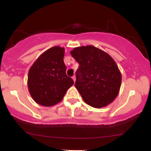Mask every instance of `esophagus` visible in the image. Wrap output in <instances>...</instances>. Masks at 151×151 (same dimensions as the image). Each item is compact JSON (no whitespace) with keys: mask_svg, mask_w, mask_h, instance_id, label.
<instances>
[{"mask_svg":"<svg viewBox=\"0 0 151 151\" xmlns=\"http://www.w3.org/2000/svg\"><path fill=\"white\" fill-rule=\"evenodd\" d=\"M72 79H73V81H74V82H75V81H76V77H75V76H73V77H72Z\"/></svg>","mask_w":151,"mask_h":151,"instance_id":"obj_1","label":"esophagus"}]
</instances>
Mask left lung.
<instances>
[{"instance_id":"left-lung-1","label":"left lung","mask_w":151,"mask_h":151,"mask_svg":"<svg viewBox=\"0 0 151 151\" xmlns=\"http://www.w3.org/2000/svg\"><path fill=\"white\" fill-rule=\"evenodd\" d=\"M70 53L79 64L74 86L84 102L97 109L113 102L121 84V74L114 59L92 45L75 47Z\"/></svg>"}]
</instances>
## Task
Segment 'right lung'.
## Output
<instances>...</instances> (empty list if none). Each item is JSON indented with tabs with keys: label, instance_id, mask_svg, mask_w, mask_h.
<instances>
[{
	"label": "right lung",
	"instance_id": "1",
	"mask_svg": "<svg viewBox=\"0 0 151 151\" xmlns=\"http://www.w3.org/2000/svg\"><path fill=\"white\" fill-rule=\"evenodd\" d=\"M65 48L55 46L44 52L31 66L27 76L30 96L38 104L52 106L63 99L74 84L66 74Z\"/></svg>",
	"mask_w": 151,
	"mask_h": 151
}]
</instances>
